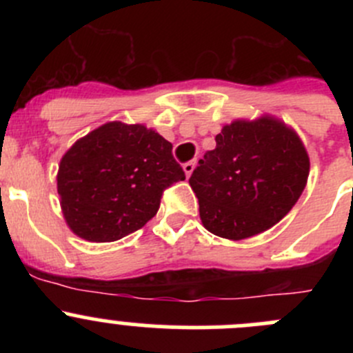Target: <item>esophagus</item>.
Returning a JSON list of instances; mask_svg holds the SVG:
<instances>
[{
	"mask_svg": "<svg viewBox=\"0 0 353 353\" xmlns=\"http://www.w3.org/2000/svg\"><path fill=\"white\" fill-rule=\"evenodd\" d=\"M194 167H196V162H194V160H191V162H186V163H184L183 169H184V172H186V176H188V177H190L191 174H193Z\"/></svg>",
	"mask_w": 353,
	"mask_h": 353,
	"instance_id": "obj_1",
	"label": "esophagus"
}]
</instances>
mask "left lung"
<instances>
[{"instance_id":"obj_1","label":"left lung","mask_w":353,"mask_h":353,"mask_svg":"<svg viewBox=\"0 0 353 353\" xmlns=\"http://www.w3.org/2000/svg\"><path fill=\"white\" fill-rule=\"evenodd\" d=\"M190 177L208 232L230 241L261 234L297 203L309 176V155L283 121L237 119L215 137Z\"/></svg>"}]
</instances>
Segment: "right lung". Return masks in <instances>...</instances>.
Returning a JSON list of instances; mask_svg holds the SVG:
<instances>
[{"instance_id": "obj_1", "label": "right lung", "mask_w": 353, "mask_h": 353, "mask_svg": "<svg viewBox=\"0 0 353 353\" xmlns=\"http://www.w3.org/2000/svg\"><path fill=\"white\" fill-rule=\"evenodd\" d=\"M184 179L170 141L143 124L112 121L63 155L58 194L73 234L110 243L154 219L163 191Z\"/></svg>"}]
</instances>
